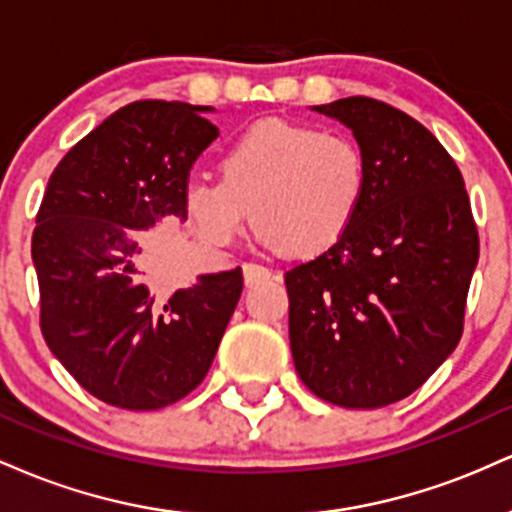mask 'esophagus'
<instances>
[{
  "label": "esophagus",
  "mask_w": 512,
  "mask_h": 512,
  "mask_svg": "<svg viewBox=\"0 0 512 512\" xmlns=\"http://www.w3.org/2000/svg\"><path fill=\"white\" fill-rule=\"evenodd\" d=\"M243 274H245V284L248 286H255V284H260V281L272 279V272H269L267 267H262V264H255V262H245Z\"/></svg>",
  "instance_id": "34e87169"
}]
</instances>
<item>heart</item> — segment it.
Instances as JSON below:
<instances>
[{
	"label": "heart",
	"instance_id": "b5f03b06",
	"mask_svg": "<svg viewBox=\"0 0 512 512\" xmlns=\"http://www.w3.org/2000/svg\"><path fill=\"white\" fill-rule=\"evenodd\" d=\"M219 170L221 180L192 178L182 192L192 231L216 248L231 245L252 219L264 248L322 255L351 231L368 190L356 142L276 117L233 139Z\"/></svg>",
	"mask_w": 512,
	"mask_h": 512
}]
</instances>
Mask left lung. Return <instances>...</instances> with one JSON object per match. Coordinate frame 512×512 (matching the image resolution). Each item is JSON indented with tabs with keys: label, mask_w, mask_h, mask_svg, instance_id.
<instances>
[{
	"label": "left lung",
	"mask_w": 512,
	"mask_h": 512,
	"mask_svg": "<svg viewBox=\"0 0 512 512\" xmlns=\"http://www.w3.org/2000/svg\"><path fill=\"white\" fill-rule=\"evenodd\" d=\"M313 110L354 132L368 190L351 231L286 272L293 363L325 402L387 407L460 342L477 226L460 168L414 117L366 96Z\"/></svg>",
	"instance_id": "obj_1"
}]
</instances>
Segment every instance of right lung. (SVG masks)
Here are the masks:
<instances>
[{
	"mask_svg": "<svg viewBox=\"0 0 512 512\" xmlns=\"http://www.w3.org/2000/svg\"><path fill=\"white\" fill-rule=\"evenodd\" d=\"M211 110L120 108L57 163L35 216L40 330L76 383L113 407L151 411L190 395L243 291L240 267L166 291L170 262L151 245L187 221L190 168L219 137Z\"/></svg>",
	"mask_w": 512,
	"mask_h": 512,
	"instance_id": "right-lung-1",
	"label": "right lung"
}]
</instances>
